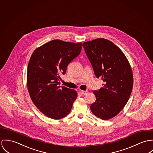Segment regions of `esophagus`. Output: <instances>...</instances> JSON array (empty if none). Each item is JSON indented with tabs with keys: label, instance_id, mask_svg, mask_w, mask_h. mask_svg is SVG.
I'll list each match as a JSON object with an SVG mask.
<instances>
[{
	"label": "esophagus",
	"instance_id": "34e87169",
	"mask_svg": "<svg viewBox=\"0 0 153 153\" xmlns=\"http://www.w3.org/2000/svg\"><path fill=\"white\" fill-rule=\"evenodd\" d=\"M88 91L87 90H81V93L82 94H83V95H85V94H87V93H88Z\"/></svg>",
	"mask_w": 153,
	"mask_h": 153
}]
</instances>
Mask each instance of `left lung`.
I'll return each mask as SVG.
<instances>
[{"mask_svg":"<svg viewBox=\"0 0 153 153\" xmlns=\"http://www.w3.org/2000/svg\"><path fill=\"white\" fill-rule=\"evenodd\" d=\"M83 46L96 76L104 82L100 89L93 91L96 100L90 110L102 120L111 119L124 107L132 91L131 66L123 51L108 40L96 39L83 43Z\"/></svg>","mask_w":153,"mask_h":153,"instance_id":"1","label":"left lung"}]
</instances>
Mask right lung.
<instances>
[{
	"label": "right lung",
	"mask_w": 153,
	"mask_h": 153,
	"mask_svg": "<svg viewBox=\"0 0 153 153\" xmlns=\"http://www.w3.org/2000/svg\"><path fill=\"white\" fill-rule=\"evenodd\" d=\"M82 50V43L53 40L37 48L30 59L27 86L36 107L45 116L58 120L70 112L77 93L60 86V75Z\"/></svg>",
	"instance_id": "right-lung-1"
}]
</instances>
